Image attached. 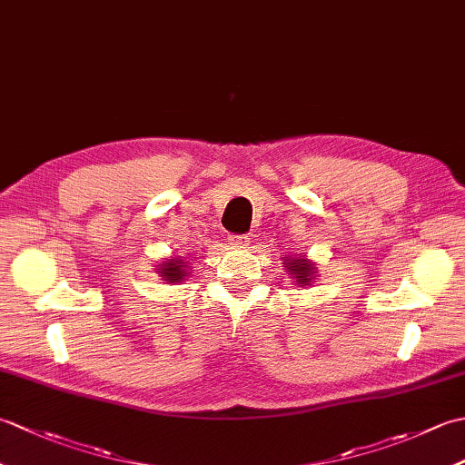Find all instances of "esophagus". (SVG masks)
<instances>
[{
  "instance_id": "esophagus-1",
  "label": "esophagus",
  "mask_w": 465,
  "mask_h": 465,
  "mask_svg": "<svg viewBox=\"0 0 465 465\" xmlns=\"http://www.w3.org/2000/svg\"><path fill=\"white\" fill-rule=\"evenodd\" d=\"M230 243H232V245H238V248H245V245L250 243V235H245V233H242V235L233 233V235H230Z\"/></svg>"
}]
</instances>
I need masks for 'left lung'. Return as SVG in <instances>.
Listing matches in <instances>:
<instances>
[{"label": "left lung", "mask_w": 465, "mask_h": 465, "mask_svg": "<svg viewBox=\"0 0 465 465\" xmlns=\"http://www.w3.org/2000/svg\"><path fill=\"white\" fill-rule=\"evenodd\" d=\"M288 270L292 272V273H295V278H298V283H303V285H308V282L312 280L310 275H312V265H310V262H303V260H293V262H290V265H288Z\"/></svg>", "instance_id": "obj_1"}]
</instances>
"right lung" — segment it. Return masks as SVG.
Wrapping results in <instances>:
<instances>
[{"mask_svg":"<svg viewBox=\"0 0 465 465\" xmlns=\"http://www.w3.org/2000/svg\"><path fill=\"white\" fill-rule=\"evenodd\" d=\"M160 273L163 275V282H170V283H172V282H182L183 275H187L183 262H180L177 258L172 260V262L163 263V268H162Z\"/></svg>","mask_w":465,"mask_h":465,"instance_id":"1","label":"right lung"}]
</instances>
